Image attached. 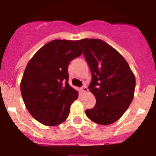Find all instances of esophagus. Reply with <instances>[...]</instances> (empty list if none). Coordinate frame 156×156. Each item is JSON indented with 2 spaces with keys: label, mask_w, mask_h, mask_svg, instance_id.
<instances>
[{
  "label": "esophagus",
  "mask_w": 156,
  "mask_h": 156,
  "mask_svg": "<svg viewBox=\"0 0 156 156\" xmlns=\"http://www.w3.org/2000/svg\"><path fill=\"white\" fill-rule=\"evenodd\" d=\"M80 91L82 92V93H87V92L88 91L87 87L86 86H83L82 87L80 88Z\"/></svg>",
  "instance_id": "34e87169"
}]
</instances>
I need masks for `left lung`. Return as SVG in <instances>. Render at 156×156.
I'll use <instances>...</instances> for the list:
<instances>
[{"mask_svg": "<svg viewBox=\"0 0 156 156\" xmlns=\"http://www.w3.org/2000/svg\"><path fill=\"white\" fill-rule=\"evenodd\" d=\"M77 43L90 67V91L96 105L85 111L91 121L101 125L115 122L127 109L134 95L136 80L126 59L120 53L99 39H83Z\"/></svg>", "mask_w": 156, "mask_h": 156, "instance_id": "8db88e82", "label": "left lung"}]
</instances>
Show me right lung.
<instances>
[{
  "instance_id": "1",
  "label": "right lung",
  "mask_w": 156,
  "mask_h": 156,
  "mask_svg": "<svg viewBox=\"0 0 156 156\" xmlns=\"http://www.w3.org/2000/svg\"><path fill=\"white\" fill-rule=\"evenodd\" d=\"M82 55L77 41L54 40L36 52L20 83L22 97L32 116L45 126H56L69 116L78 92L69 84V62Z\"/></svg>"
}]
</instances>
